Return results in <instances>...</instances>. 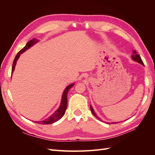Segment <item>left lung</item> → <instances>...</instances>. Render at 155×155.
I'll return each instance as SVG.
<instances>
[{"instance_id":"left-lung-1","label":"left lung","mask_w":155,"mask_h":155,"mask_svg":"<svg viewBox=\"0 0 155 155\" xmlns=\"http://www.w3.org/2000/svg\"><path fill=\"white\" fill-rule=\"evenodd\" d=\"M131 58H132V59H133V61H134L137 62V63H140V64H141L142 65H143V66H144V64H143V61H142V60L141 58H140V56L139 55V54H138V53H137V51H136V50H134L133 51V55H132V56H131ZM90 107H91V112H92V114H93L94 116L97 119L99 120L100 121H104L100 118H99V117H98V116H97V114L95 113V112H94V110L93 108H92V107L91 105L90 106ZM104 122H105V121H104ZM120 122H121V121H119V122H110H110H105V123L110 124H118V123H120Z\"/></svg>"}]
</instances>
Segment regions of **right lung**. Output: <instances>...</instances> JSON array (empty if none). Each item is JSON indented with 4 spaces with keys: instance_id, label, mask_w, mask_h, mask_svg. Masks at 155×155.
<instances>
[{
    "instance_id": "right-lung-1",
    "label": "right lung",
    "mask_w": 155,
    "mask_h": 155,
    "mask_svg": "<svg viewBox=\"0 0 155 155\" xmlns=\"http://www.w3.org/2000/svg\"><path fill=\"white\" fill-rule=\"evenodd\" d=\"M39 40L35 39H33L32 40H30V41L26 43V46L23 48L22 50H21L18 52L17 53V55L15 56V59H14L13 65H12V73L13 74L14 70H15V65L17 63V60L19 58L20 55L23 52H25L26 50L28 49H29L31 48L33 45H34L37 43H38ZM74 85V83H72L70 85H68L66 88H65L64 91L63 92L62 97H61V104L59 105V107L58 109L56 110L54 113L51 114L50 116H49L48 118H46L45 120L43 121H35L37 124H43V125H47V124H51L54 122H56V121L60 120L62 117L64 116L65 112H66L67 110V95H68V92L69 91V89L71 88Z\"/></svg>"
}]
</instances>
